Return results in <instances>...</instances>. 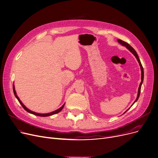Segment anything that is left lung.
Instances as JSON below:
<instances>
[{
	"label": "left lung",
	"mask_w": 158,
	"mask_h": 158,
	"mask_svg": "<svg viewBox=\"0 0 158 158\" xmlns=\"http://www.w3.org/2000/svg\"><path fill=\"white\" fill-rule=\"evenodd\" d=\"M118 43H120L121 45H123V46H126L127 48L131 52L134 56H135V57H136V59H137V60H138V63H139V65H140V67H141V83H140V85H139V89H138V97H137V98H136V99H135V101H134V102H136L137 101H138V99H139V95H140V92H141V85H142V83H143V78H144V71H143V66H142V64H141V61H140V60H139V57H138V54H137V52L135 51V50L133 48L130 46L128 43H126V42H125V41H123V40H121V39H118ZM126 111V112H127Z\"/></svg>",
	"instance_id": "1"
}]
</instances>
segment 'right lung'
<instances>
[{
	"label": "right lung",
	"instance_id": "obj_1",
	"mask_svg": "<svg viewBox=\"0 0 158 158\" xmlns=\"http://www.w3.org/2000/svg\"><path fill=\"white\" fill-rule=\"evenodd\" d=\"M13 93H14V94H15V97L17 98V99H18V101H19V102H20V104L22 105V106L23 107V108L25 110H26L27 112H29V113H31V114H33V115H38V116H40V117H46V116H50V115H53V114H57V113H59L61 110H62L63 108V107H64V105H63L62 106H61L60 108H59L58 110H56V111H54V112H51V113H48V114H39V113H36V112H32V111H31V110H30L29 109H28L23 104V102L20 101V100L19 99V98H18V96L17 95V94H16V92H15V86H14V85H13Z\"/></svg>",
	"mask_w": 158,
	"mask_h": 158
}]
</instances>
